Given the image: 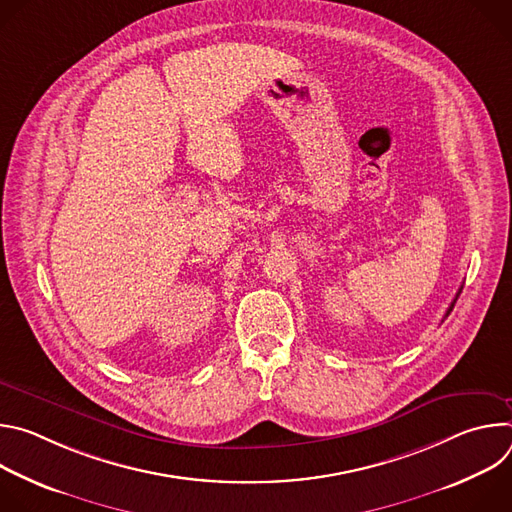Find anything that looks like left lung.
<instances>
[{
	"label": "left lung",
	"mask_w": 512,
	"mask_h": 512,
	"mask_svg": "<svg viewBox=\"0 0 512 512\" xmlns=\"http://www.w3.org/2000/svg\"><path fill=\"white\" fill-rule=\"evenodd\" d=\"M460 291H462V289H460ZM460 291H458V294H460ZM456 300H458V296H456ZM456 300H454V302H452V306H450V308H448V312H446V316H450V312H452V310H454V304H456Z\"/></svg>",
	"instance_id": "1"
}]
</instances>
